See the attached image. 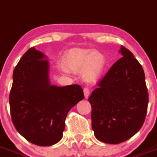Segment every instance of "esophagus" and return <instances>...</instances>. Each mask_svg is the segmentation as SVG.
Listing matches in <instances>:
<instances>
[{"label": "esophagus", "mask_w": 157, "mask_h": 157, "mask_svg": "<svg viewBox=\"0 0 157 157\" xmlns=\"http://www.w3.org/2000/svg\"><path fill=\"white\" fill-rule=\"evenodd\" d=\"M89 94H90V90L88 89V88H85L84 89V97L88 99V96H89Z\"/></svg>", "instance_id": "34e87169"}]
</instances>
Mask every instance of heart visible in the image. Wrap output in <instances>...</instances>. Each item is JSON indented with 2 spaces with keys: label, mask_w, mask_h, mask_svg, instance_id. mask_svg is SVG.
<instances>
[{
  "label": "heart",
  "mask_w": 157,
  "mask_h": 157,
  "mask_svg": "<svg viewBox=\"0 0 157 157\" xmlns=\"http://www.w3.org/2000/svg\"><path fill=\"white\" fill-rule=\"evenodd\" d=\"M65 67L73 72L81 71L87 82L94 83L101 76L106 64L104 56L98 51L83 48H73L65 54Z\"/></svg>",
  "instance_id": "obj_1"
}]
</instances>
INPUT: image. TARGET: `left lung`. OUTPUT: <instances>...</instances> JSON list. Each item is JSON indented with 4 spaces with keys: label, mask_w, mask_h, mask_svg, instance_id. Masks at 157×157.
<instances>
[{
    "label": "left lung",
    "mask_w": 157,
    "mask_h": 157,
    "mask_svg": "<svg viewBox=\"0 0 157 157\" xmlns=\"http://www.w3.org/2000/svg\"><path fill=\"white\" fill-rule=\"evenodd\" d=\"M98 83L88 98L95 137L119 144L139 131L145 119L148 93L143 68L128 49Z\"/></svg>",
    "instance_id": "left-lung-1"
}]
</instances>
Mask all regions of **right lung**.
I'll use <instances>...</instances> for the list:
<instances>
[{"label":"right lung","mask_w":157,"mask_h":157,"mask_svg":"<svg viewBox=\"0 0 157 157\" xmlns=\"http://www.w3.org/2000/svg\"><path fill=\"white\" fill-rule=\"evenodd\" d=\"M9 95L11 117L16 130L39 146H50L62 139L70 109L84 99L78 84L51 85L49 62L44 54L31 47L13 71Z\"/></svg>","instance_id":"1"}]
</instances>
